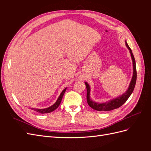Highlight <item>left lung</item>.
<instances>
[{
    "instance_id": "1",
    "label": "left lung",
    "mask_w": 151,
    "mask_h": 151,
    "mask_svg": "<svg viewBox=\"0 0 151 151\" xmlns=\"http://www.w3.org/2000/svg\"><path fill=\"white\" fill-rule=\"evenodd\" d=\"M125 45L127 48L129 50L131 58L132 59V63H133V76H132L129 88H128L125 93L122 94L121 96H118L116 98L109 100L108 101L104 102V103H97L93 101V100L91 99L90 86L88 83L85 82V84L87 89V102H88L89 106L91 108L95 109V110L100 111H111V110H113V109L119 108L127 101V100L129 99L130 96L132 94V93H133V91L135 86L136 81H137V71H136L135 60L134 55L132 53V50L130 49L129 45H128L127 42H125Z\"/></svg>"
}]
</instances>
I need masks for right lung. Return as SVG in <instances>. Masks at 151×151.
Segmentation results:
<instances>
[{"label": "right lung", "mask_w": 151, "mask_h": 151, "mask_svg": "<svg viewBox=\"0 0 151 151\" xmlns=\"http://www.w3.org/2000/svg\"><path fill=\"white\" fill-rule=\"evenodd\" d=\"M66 89H67V88H65L62 91V93H60V96H59V97L58 98L56 102L53 105H52L51 106L48 107L47 108H44V109H38V108H31V109H33V110H34L36 112H38L40 113H48L50 112H52L53 111L55 110V109H56L59 106V105L60 104L62 98L63 96V94H64Z\"/></svg>", "instance_id": "1"}]
</instances>
